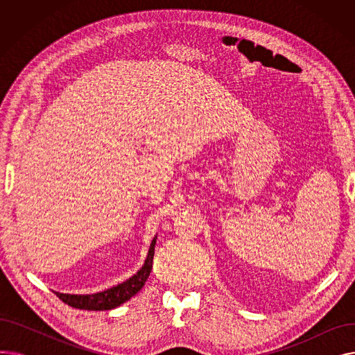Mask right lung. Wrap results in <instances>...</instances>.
<instances>
[{"mask_svg": "<svg viewBox=\"0 0 355 355\" xmlns=\"http://www.w3.org/2000/svg\"><path fill=\"white\" fill-rule=\"evenodd\" d=\"M155 243H157V237H154L151 246H149V252L144 266L138 270L137 275L129 277L123 284H119L107 291L93 293V295H70V293H59V292H55V295L59 296V300H62L64 304L70 305L71 308L86 309V311H106V309H114L122 305L123 302L129 301L134 295H137L145 285L149 273L153 270Z\"/></svg>", "mask_w": 355, "mask_h": 355, "instance_id": "1", "label": "right lung"}]
</instances>
